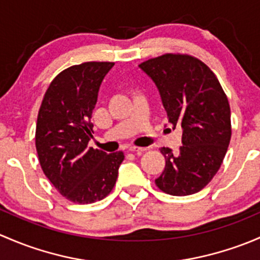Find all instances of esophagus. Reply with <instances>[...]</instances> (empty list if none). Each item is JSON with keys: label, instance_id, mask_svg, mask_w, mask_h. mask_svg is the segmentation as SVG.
<instances>
[{"label": "esophagus", "instance_id": "1", "mask_svg": "<svg viewBox=\"0 0 260 260\" xmlns=\"http://www.w3.org/2000/svg\"><path fill=\"white\" fill-rule=\"evenodd\" d=\"M146 148H139V146H130L129 151L136 152V154H141L143 151H145Z\"/></svg>", "mask_w": 260, "mask_h": 260}]
</instances>
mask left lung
<instances>
[{
    "instance_id": "left-lung-1",
    "label": "left lung",
    "mask_w": 260,
    "mask_h": 260,
    "mask_svg": "<svg viewBox=\"0 0 260 260\" xmlns=\"http://www.w3.org/2000/svg\"><path fill=\"white\" fill-rule=\"evenodd\" d=\"M161 96L169 122L183 127L180 151L161 148L165 169L155 179L161 191L185 197L210 183L232 138L228 98L215 74L199 58L165 53L141 62Z\"/></svg>"
}]
</instances>
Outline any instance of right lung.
I'll list each match as a JSON object with an SVG mask.
<instances>
[{"instance_id":"obj_1","label":"right lung","mask_w":260,"mask_h":260,"mask_svg":"<svg viewBox=\"0 0 260 260\" xmlns=\"http://www.w3.org/2000/svg\"><path fill=\"white\" fill-rule=\"evenodd\" d=\"M114 62L80 63L61 71L45 92L36 124V150L42 171L56 190L76 204L108 197L116 183L124 152L89 146L92 110Z\"/></svg>"}]
</instances>
